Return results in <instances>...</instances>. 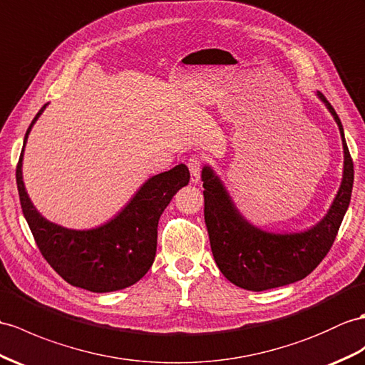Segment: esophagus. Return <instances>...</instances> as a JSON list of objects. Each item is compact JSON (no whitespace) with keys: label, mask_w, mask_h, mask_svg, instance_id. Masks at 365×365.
Instances as JSON below:
<instances>
[{"label":"esophagus","mask_w":365,"mask_h":365,"mask_svg":"<svg viewBox=\"0 0 365 365\" xmlns=\"http://www.w3.org/2000/svg\"><path fill=\"white\" fill-rule=\"evenodd\" d=\"M189 170H190V181L192 182H200V178H201V168H202V159L200 156H192L189 159Z\"/></svg>","instance_id":"34e87169"}]
</instances>
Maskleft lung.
Masks as SVG:
<instances>
[{
  "label": "left lung",
  "mask_w": 365,
  "mask_h": 365,
  "mask_svg": "<svg viewBox=\"0 0 365 365\" xmlns=\"http://www.w3.org/2000/svg\"><path fill=\"white\" fill-rule=\"evenodd\" d=\"M339 127L344 145V175L339 192L322 221L305 232L271 234L240 215L223 182L210 167L202 168L204 220L213 259L234 285L264 291L305 279L331 250L349 209L353 189V161L346 147L339 115L322 93H317Z\"/></svg>",
  "instance_id": "left-lung-1"
}]
</instances>
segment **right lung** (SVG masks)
I'll use <instances>...</instances> for the list:
<instances>
[{"label":"right lung","mask_w":365,"mask_h":365,"mask_svg":"<svg viewBox=\"0 0 365 365\" xmlns=\"http://www.w3.org/2000/svg\"><path fill=\"white\" fill-rule=\"evenodd\" d=\"M37 113L26 131L24 145ZM23 152L16 165V185L24 218L41 255L69 285L93 292H110L135 285L152 268L156 255L158 221L175 193L189 184L184 164L159 173L142 185L131 201L108 223L74 230L51 223L34 207L23 182Z\"/></svg>","instance_id":"add662e5"}]
</instances>
